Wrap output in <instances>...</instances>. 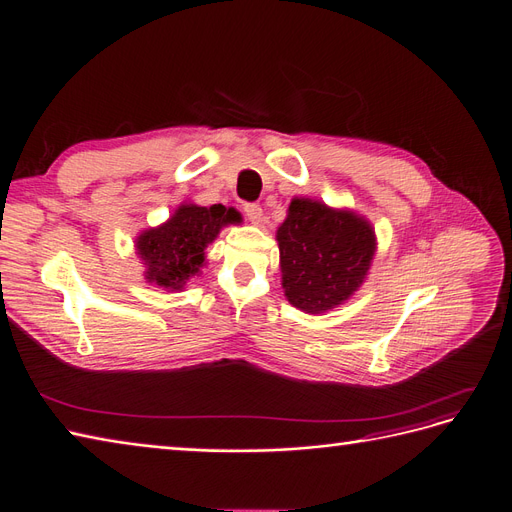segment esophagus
<instances>
[{
	"mask_svg": "<svg viewBox=\"0 0 512 512\" xmlns=\"http://www.w3.org/2000/svg\"><path fill=\"white\" fill-rule=\"evenodd\" d=\"M244 215L251 223H259L261 217H263V211H261L259 204H244Z\"/></svg>",
	"mask_w": 512,
	"mask_h": 512,
	"instance_id": "1",
	"label": "esophagus"
}]
</instances>
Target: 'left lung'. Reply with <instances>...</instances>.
<instances>
[{
    "instance_id": "8db88e82",
    "label": "left lung",
    "mask_w": 512,
    "mask_h": 512,
    "mask_svg": "<svg viewBox=\"0 0 512 512\" xmlns=\"http://www.w3.org/2000/svg\"><path fill=\"white\" fill-rule=\"evenodd\" d=\"M276 240L285 297L306 314L348 301L365 282L377 251L375 230L363 215L312 198L291 200Z\"/></svg>"
}]
</instances>
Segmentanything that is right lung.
Listing matches in <instances>:
<instances>
[{"label": "right lung", "instance_id": "1", "mask_svg": "<svg viewBox=\"0 0 512 512\" xmlns=\"http://www.w3.org/2000/svg\"><path fill=\"white\" fill-rule=\"evenodd\" d=\"M240 219V213L232 206L179 204L164 223L143 230L135 238L145 280L164 291H181L189 278L200 274L206 261V246L225 225H236Z\"/></svg>", "mask_w": 512, "mask_h": 512}]
</instances>
